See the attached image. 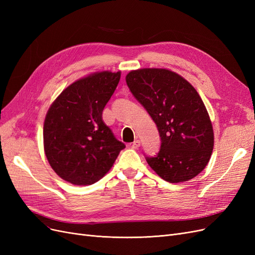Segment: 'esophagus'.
Masks as SVG:
<instances>
[{"mask_svg":"<svg viewBox=\"0 0 255 255\" xmlns=\"http://www.w3.org/2000/svg\"><path fill=\"white\" fill-rule=\"evenodd\" d=\"M139 145H140V141L139 140H135L130 146H132V149H138V148H139Z\"/></svg>","mask_w":255,"mask_h":255,"instance_id":"obj_1","label":"esophagus"}]
</instances>
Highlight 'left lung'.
I'll return each instance as SVG.
<instances>
[{
	"label": "left lung",
	"mask_w": 255,
	"mask_h": 255,
	"mask_svg": "<svg viewBox=\"0 0 255 255\" xmlns=\"http://www.w3.org/2000/svg\"><path fill=\"white\" fill-rule=\"evenodd\" d=\"M126 81L159 133L158 153L145 156L149 166L170 183L186 182L198 175L211 158L214 130L197 90L167 69L130 71Z\"/></svg>",
	"instance_id": "1"
}]
</instances>
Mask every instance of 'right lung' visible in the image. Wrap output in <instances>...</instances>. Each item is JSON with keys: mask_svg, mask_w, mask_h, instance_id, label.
Listing matches in <instances>:
<instances>
[{"mask_svg": "<svg viewBox=\"0 0 255 255\" xmlns=\"http://www.w3.org/2000/svg\"><path fill=\"white\" fill-rule=\"evenodd\" d=\"M121 72H96L68 86L53 102L43 125L44 153L61 179L91 185L110 171L126 144L102 120Z\"/></svg>", "mask_w": 255, "mask_h": 255, "instance_id": "obj_1", "label": "right lung"}]
</instances>
